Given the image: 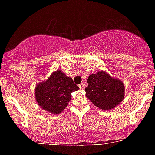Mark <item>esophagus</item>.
Instances as JSON below:
<instances>
[{
    "mask_svg": "<svg viewBox=\"0 0 155 155\" xmlns=\"http://www.w3.org/2000/svg\"><path fill=\"white\" fill-rule=\"evenodd\" d=\"M79 88L81 89V90H83V89L85 88V86H84V84L83 83L80 84V85H79Z\"/></svg>",
    "mask_w": 155,
    "mask_h": 155,
    "instance_id": "esophagus-1",
    "label": "esophagus"
}]
</instances>
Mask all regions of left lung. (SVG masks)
Wrapping results in <instances>:
<instances>
[{
    "label": "left lung",
    "instance_id": "left-lung-1",
    "mask_svg": "<svg viewBox=\"0 0 155 155\" xmlns=\"http://www.w3.org/2000/svg\"><path fill=\"white\" fill-rule=\"evenodd\" d=\"M85 96L103 110H111L119 105L124 97V85L121 80L112 77L105 70L91 74Z\"/></svg>",
    "mask_w": 155,
    "mask_h": 155
}]
</instances>
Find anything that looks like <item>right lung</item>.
I'll return each instance as SVG.
<instances>
[{"label": "right lung", "mask_w": 155, "mask_h": 155, "mask_svg": "<svg viewBox=\"0 0 155 155\" xmlns=\"http://www.w3.org/2000/svg\"><path fill=\"white\" fill-rule=\"evenodd\" d=\"M79 87L72 78L61 70L53 72L46 81H42L34 88V96L39 107L54 115L61 113L71 99V93Z\"/></svg>", "instance_id": "add662e5"}]
</instances>
